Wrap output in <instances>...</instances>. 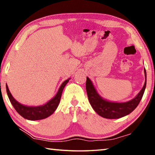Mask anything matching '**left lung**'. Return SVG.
Here are the masks:
<instances>
[{
  "label": "left lung",
  "mask_w": 155,
  "mask_h": 155,
  "mask_svg": "<svg viewBox=\"0 0 155 155\" xmlns=\"http://www.w3.org/2000/svg\"><path fill=\"white\" fill-rule=\"evenodd\" d=\"M144 73L146 80L143 87L134 98L125 103H114L103 98L97 92L91 80L87 77L86 90L91 106L99 115L107 119L120 118L130 114L137 107L145 91L146 86V72L145 69Z\"/></svg>",
  "instance_id": "obj_1"
}]
</instances>
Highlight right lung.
I'll return each instance as SVG.
<instances>
[{
    "mask_svg": "<svg viewBox=\"0 0 155 155\" xmlns=\"http://www.w3.org/2000/svg\"><path fill=\"white\" fill-rule=\"evenodd\" d=\"M69 80L70 78H68L61 84V85L60 86L58 91H57V94L54 98H52L51 101H49L48 103L44 104V105L38 107H28L18 103L12 96L7 85H6V90L7 96L9 97L12 104L14 107L15 111L21 116L29 120H39L48 117L53 114L54 111L57 109L60 102V99H61L62 91Z\"/></svg>",
    "mask_w": 155,
    "mask_h": 155,
    "instance_id": "1",
    "label": "right lung"
}]
</instances>
